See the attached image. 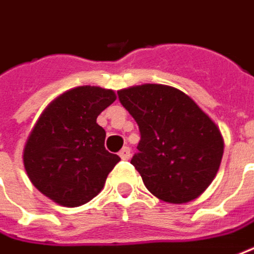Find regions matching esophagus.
<instances>
[{"label": "esophagus", "instance_id": "obj_1", "mask_svg": "<svg viewBox=\"0 0 254 254\" xmlns=\"http://www.w3.org/2000/svg\"><path fill=\"white\" fill-rule=\"evenodd\" d=\"M119 156H121V159L127 160L129 158H130V149L127 148V146L122 148L121 149V152H119Z\"/></svg>", "mask_w": 254, "mask_h": 254}]
</instances>
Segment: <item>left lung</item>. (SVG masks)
Here are the masks:
<instances>
[{
  "mask_svg": "<svg viewBox=\"0 0 254 254\" xmlns=\"http://www.w3.org/2000/svg\"><path fill=\"white\" fill-rule=\"evenodd\" d=\"M119 101L140 132L130 163L148 190L169 203L199 197L215 179L223 156L216 124L182 91L158 83L121 89Z\"/></svg>",
  "mask_w": 254,
  "mask_h": 254,
  "instance_id": "left-lung-1",
  "label": "left lung"
}]
</instances>
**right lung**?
I'll return each instance as SVG.
<instances>
[{
	"mask_svg": "<svg viewBox=\"0 0 254 254\" xmlns=\"http://www.w3.org/2000/svg\"><path fill=\"white\" fill-rule=\"evenodd\" d=\"M115 99L112 89L73 88L54 99L31 130L24 166L32 185L55 203H88L121 160L105 149V129L96 124Z\"/></svg>",
	"mask_w": 254,
	"mask_h": 254,
	"instance_id": "add662e5",
	"label": "right lung"
}]
</instances>
